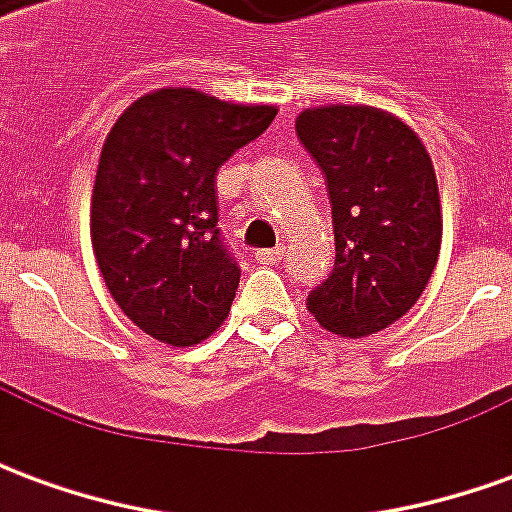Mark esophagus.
Listing matches in <instances>:
<instances>
[{
    "instance_id": "1",
    "label": "esophagus",
    "mask_w": 512,
    "mask_h": 512,
    "mask_svg": "<svg viewBox=\"0 0 512 512\" xmlns=\"http://www.w3.org/2000/svg\"><path fill=\"white\" fill-rule=\"evenodd\" d=\"M282 255H285V246H274V249H260L255 257L257 263H263V266H277Z\"/></svg>"
}]
</instances>
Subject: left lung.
<instances>
[{
	"label": "left lung",
	"mask_w": 512,
	"mask_h": 512,
	"mask_svg": "<svg viewBox=\"0 0 512 512\" xmlns=\"http://www.w3.org/2000/svg\"><path fill=\"white\" fill-rule=\"evenodd\" d=\"M296 134L326 178L337 252L307 310L340 337L381 332L417 304L439 260L433 161L417 131L376 106L304 109Z\"/></svg>",
	"instance_id": "1"
}]
</instances>
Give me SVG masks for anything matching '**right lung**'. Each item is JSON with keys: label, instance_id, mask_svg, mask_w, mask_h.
<instances>
[{"label": "right lung", "instance_id": "add662e5", "mask_svg": "<svg viewBox=\"0 0 512 512\" xmlns=\"http://www.w3.org/2000/svg\"><path fill=\"white\" fill-rule=\"evenodd\" d=\"M277 117L191 87L142 95L117 117L95 172L90 235L117 307L172 348L211 337L241 268L219 235L216 172Z\"/></svg>", "mask_w": 512, "mask_h": 512}]
</instances>
